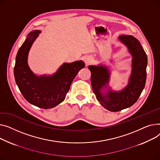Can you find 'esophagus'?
Listing matches in <instances>:
<instances>
[{"instance_id": "obj_1", "label": "esophagus", "mask_w": 160, "mask_h": 160, "mask_svg": "<svg viewBox=\"0 0 160 160\" xmlns=\"http://www.w3.org/2000/svg\"><path fill=\"white\" fill-rule=\"evenodd\" d=\"M91 61H92V59L90 58H85V59H84V62H85V63L87 64H90L91 62Z\"/></svg>"}]
</instances>
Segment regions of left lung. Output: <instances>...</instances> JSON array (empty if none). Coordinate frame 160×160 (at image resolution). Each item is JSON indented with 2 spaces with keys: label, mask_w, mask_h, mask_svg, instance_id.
<instances>
[{
  "label": "left lung",
  "mask_w": 160,
  "mask_h": 160,
  "mask_svg": "<svg viewBox=\"0 0 160 160\" xmlns=\"http://www.w3.org/2000/svg\"><path fill=\"white\" fill-rule=\"evenodd\" d=\"M119 39L125 44L132 55V70L128 86L119 92L108 91L102 94L101 88L106 87L110 78L108 70L103 66H90L91 83L93 93L101 105L111 112H118L130 107L137 101L146 82L147 56L137 39L132 35H121Z\"/></svg>",
  "instance_id": "1"
}]
</instances>
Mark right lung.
Segmentation results:
<instances>
[{
	"mask_svg": "<svg viewBox=\"0 0 160 160\" xmlns=\"http://www.w3.org/2000/svg\"><path fill=\"white\" fill-rule=\"evenodd\" d=\"M41 32H30L18 51L14 67L16 83L22 96L31 104L48 109L62 102L71 84L79 71L84 67L82 61L64 63L52 76L37 77L30 70L27 63L30 47Z\"/></svg>",
	"mask_w": 160,
	"mask_h": 160,
	"instance_id": "obj_1",
	"label": "right lung"
}]
</instances>
